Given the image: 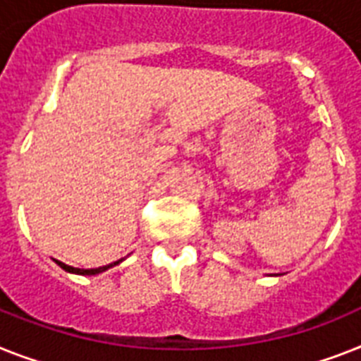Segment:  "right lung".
Masks as SVG:
<instances>
[{"instance_id":"right-lung-1","label":"right lung","mask_w":361,"mask_h":361,"mask_svg":"<svg viewBox=\"0 0 361 361\" xmlns=\"http://www.w3.org/2000/svg\"><path fill=\"white\" fill-rule=\"evenodd\" d=\"M125 258H121V260H118V262H112V264H109V266H103V267H94V269H80V267H73V266H66V264H64V262H59V260H55L56 264H59V266L62 267V269L64 271H68V273H73V275H99V273H103V271H106V269H110V267H114V266H118V264H121V262H123Z\"/></svg>"}]
</instances>
